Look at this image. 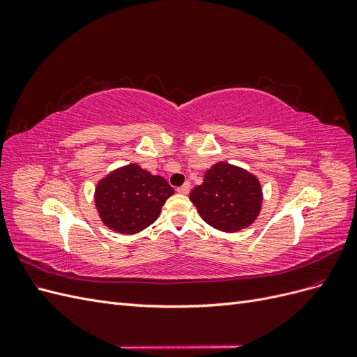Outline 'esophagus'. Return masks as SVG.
<instances>
[{
	"mask_svg": "<svg viewBox=\"0 0 357 357\" xmlns=\"http://www.w3.org/2000/svg\"><path fill=\"white\" fill-rule=\"evenodd\" d=\"M189 190H190V183H185V185H183V186L177 188V192L181 193V195H188Z\"/></svg>",
	"mask_w": 357,
	"mask_h": 357,
	"instance_id": "1",
	"label": "esophagus"
}]
</instances>
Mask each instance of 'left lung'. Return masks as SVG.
Masks as SVG:
<instances>
[{
	"instance_id": "left-lung-1",
	"label": "left lung",
	"mask_w": 357,
	"mask_h": 357,
	"mask_svg": "<svg viewBox=\"0 0 357 357\" xmlns=\"http://www.w3.org/2000/svg\"><path fill=\"white\" fill-rule=\"evenodd\" d=\"M190 201L204 222L223 232H238L261 213L262 189L250 172L226 162L214 164L204 183L193 188Z\"/></svg>"
}]
</instances>
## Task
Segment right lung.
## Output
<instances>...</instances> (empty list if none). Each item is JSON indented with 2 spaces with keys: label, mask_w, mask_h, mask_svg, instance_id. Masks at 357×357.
<instances>
[{
  "label": "right lung",
  "mask_w": 357,
  "mask_h": 357,
  "mask_svg": "<svg viewBox=\"0 0 357 357\" xmlns=\"http://www.w3.org/2000/svg\"><path fill=\"white\" fill-rule=\"evenodd\" d=\"M174 193L160 176L129 164L98 181L95 205L107 228L119 234H137L152 225L162 205Z\"/></svg>",
  "instance_id": "right-lung-1"
}]
</instances>
